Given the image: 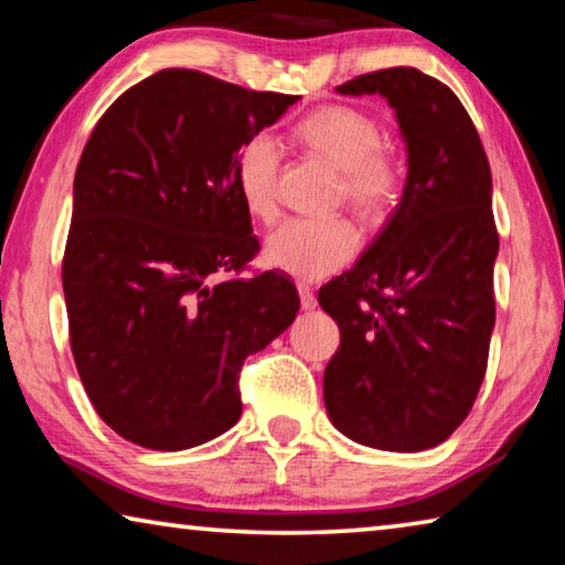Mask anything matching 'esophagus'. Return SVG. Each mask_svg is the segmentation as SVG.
<instances>
[{
	"label": "esophagus",
	"mask_w": 565,
	"mask_h": 565,
	"mask_svg": "<svg viewBox=\"0 0 565 565\" xmlns=\"http://www.w3.org/2000/svg\"><path fill=\"white\" fill-rule=\"evenodd\" d=\"M299 296H301V309H303V311H313V309H317V294L311 291V286L299 284Z\"/></svg>",
	"instance_id": "obj_1"
}]
</instances>
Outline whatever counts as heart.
<instances>
[{"instance_id":"1","label":"heart","mask_w":565,"mask_h":565,"mask_svg":"<svg viewBox=\"0 0 565 565\" xmlns=\"http://www.w3.org/2000/svg\"><path fill=\"white\" fill-rule=\"evenodd\" d=\"M296 137L343 171V194L363 214H381L401 189V167L384 147L379 121L353 107H321L296 124ZM281 145L269 131L238 149L234 181L248 214L271 222L279 212ZM361 246L349 218H289L266 236L264 262L301 281H319L343 269Z\"/></svg>"}]
</instances>
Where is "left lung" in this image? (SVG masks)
I'll return each instance as SVG.
<instances>
[{"mask_svg": "<svg viewBox=\"0 0 565 565\" xmlns=\"http://www.w3.org/2000/svg\"><path fill=\"white\" fill-rule=\"evenodd\" d=\"M337 92L388 102L408 171L376 242L319 291L341 331L323 404L351 441L426 451L461 426L489 363L499 256L491 167L463 104L414 66L363 74Z\"/></svg>", "mask_w": 565, "mask_h": 565, "instance_id": "left-lung-1", "label": "left lung"}]
</instances>
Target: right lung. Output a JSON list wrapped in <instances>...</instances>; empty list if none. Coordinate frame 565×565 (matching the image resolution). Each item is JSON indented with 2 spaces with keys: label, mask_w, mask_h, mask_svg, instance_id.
I'll return each instance as SVG.
<instances>
[{
  "label": "right lung",
  "mask_w": 565,
  "mask_h": 565,
  "mask_svg": "<svg viewBox=\"0 0 565 565\" xmlns=\"http://www.w3.org/2000/svg\"><path fill=\"white\" fill-rule=\"evenodd\" d=\"M299 97L161 70L104 111L74 177L62 286L76 371L104 424L151 451L242 416L246 356L291 327L284 276L214 281L259 252L234 167Z\"/></svg>",
  "instance_id": "right-lung-1"
}]
</instances>
